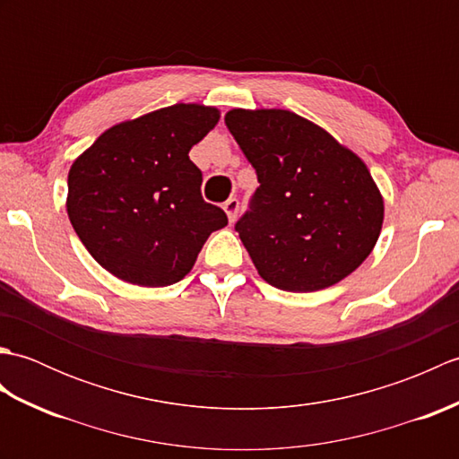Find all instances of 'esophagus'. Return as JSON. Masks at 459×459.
<instances>
[{"mask_svg": "<svg viewBox=\"0 0 459 459\" xmlns=\"http://www.w3.org/2000/svg\"><path fill=\"white\" fill-rule=\"evenodd\" d=\"M222 209H224V212H227L229 221H230V222H235V221H237V217H238L240 203H238V199H237V197H230L227 203L222 204Z\"/></svg>", "mask_w": 459, "mask_h": 459, "instance_id": "obj_1", "label": "esophagus"}]
</instances>
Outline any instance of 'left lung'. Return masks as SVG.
Listing matches in <instances>:
<instances>
[{
  "instance_id": "1",
  "label": "left lung",
  "mask_w": 459,
  "mask_h": 459,
  "mask_svg": "<svg viewBox=\"0 0 459 459\" xmlns=\"http://www.w3.org/2000/svg\"><path fill=\"white\" fill-rule=\"evenodd\" d=\"M227 128L260 187L235 229L268 284L316 291L363 264L383 227V197L353 152L288 110H230Z\"/></svg>"
}]
</instances>
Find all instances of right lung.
I'll return each instance as SVG.
<instances>
[{
    "label": "right lung",
    "mask_w": 459,
    "mask_h": 459,
    "mask_svg": "<svg viewBox=\"0 0 459 459\" xmlns=\"http://www.w3.org/2000/svg\"><path fill=\"white\" fill-rule=\"evenodd\" d=\"M219 110L173 104L106 130L68 171V219L92 258L124 281L171 286L189 274L227 214L203 199L189 150Z\"/></svg>",
    "instance_id": "right-lung-1"
}]
</instances>
